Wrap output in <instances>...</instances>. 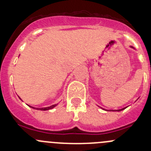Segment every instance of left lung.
Segmentation results:
<instances>
[{
  "instance_id": "8db88e82",
  "label": "left lung",
  "mask_w": 151,
  "mask_h": 151,
  "mask_svg": "<svg viewBox=\"0 0 151 151\" xmlns=\"http://www.w3.org/2000/svg\"><path fill=\"white\" fill-rule=\"evenodd\" d=\"M126 107H125V108H123V109H118V110H111V111H121V110H123V109H126Z\"/></svg>"
}]
</instances>
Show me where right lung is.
<instances>
[{
    "label": "right lung",
    "mask_w": 151,
    "mask_h": 151,
    "mask_svg": "<svg viewBox=\"0 0 151 151\" xmlns=\"http://www.w3.org/2000/svg\"><path fill=\"white\" fill-rule=\"evenodd\" d=\"M19 99H20V98H19ZM56 105H57V104H53V105H52V106H47V107H42V108H35V107H33V106H29L33 108V109H39V110H48V109H52V108H54L55 106H56Z\"/></svg>",
    "instance_id": "right-lung-1"
}]
</instances>
